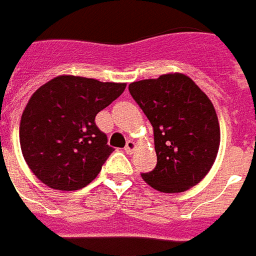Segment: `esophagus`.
I'll return each mask as SVG.
<instances>
[{
	"mask_svg": "<svg viewBox=\"0 0 256 256\" xmlns=\"http://www.w3.org/2000/svg\"><path fill=\"white\" fill-rule=\"evenodd\" d=\"M135 148H136V144L132 142V140H128V142H126V144H125V148H124L125 153L132 154V153H134V150H135Z\"/></svg>",
	"mask_w": 256,
	"mask_h": 256,
	"instance_id": "34e87169",
	"label": "esophagus"
}]
</instances>
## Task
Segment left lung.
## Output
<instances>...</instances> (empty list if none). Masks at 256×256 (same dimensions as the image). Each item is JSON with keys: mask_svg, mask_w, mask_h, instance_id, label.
<instances>
[{"mask_svg": "<svg viewBox=\"0 0 256 256\" xmlns=\"http://www.w3.org/2000/svg\"><path fill=\"white\" fill-rule=\"evenodd\" d=\"M130 94L153 125L157 166L142 174L143 180L162 193H182L200 183L220 143L218 116L208 96L180 73L132 82Z\"/></svg>", "mask_w": 256, "mask_h": 256, "instance_id": "left-lung-1", "label": "left lung"}]
</instances>
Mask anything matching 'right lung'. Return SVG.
<instances>
[{
  "mask_svg": "<svg viewBox=\"0 0 256 256\" xmlns=\"http://www.w3.org/2000/svg\"><path fill=\"white\" fill-rule=\"evenodd\" d=\"M125 86L59 76L32 94L22 114L19 138L27 166L41 182L73 192L98 176L113 148L95 117Z\"/></svg>",
  "mask_w": 256,
  "mask_h": 256,
  "instance_id": "1",
  "label": "right lung"
}]
</instances>
